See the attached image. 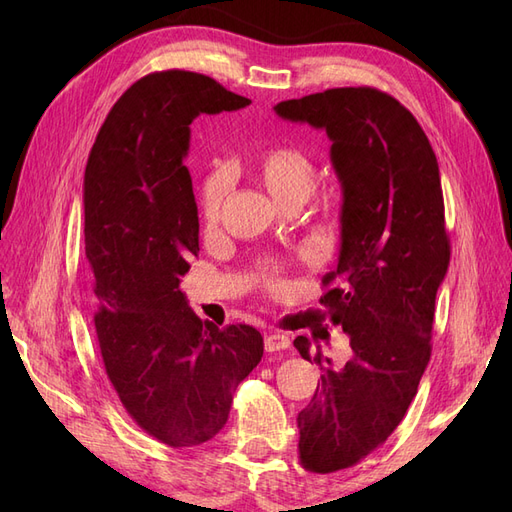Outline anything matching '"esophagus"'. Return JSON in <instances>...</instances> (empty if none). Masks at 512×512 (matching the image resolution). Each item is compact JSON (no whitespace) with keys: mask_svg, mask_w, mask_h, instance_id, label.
<instances>
[{"mask_svg":"<svg viewBox=\"0 0 512 512\" xmlns=\"http://www.w3.org/2000/svg\"><path fill=\"white\" fill-rule=\"evenodd\" d=\"M290 348V337L284 333H269L265 337V350L267 352H280Z\"/></svg>","mask_w":512,"mask_h":512,"instance_id":"34e87169","label":"esophagus"}]
</instances>
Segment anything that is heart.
<instances>
[{"mask_svg":"<svg viewBox=\"0 0 512 512\" xmlns=\"http://www.w3.org/2000/svg\"><path fill=\"white\" fill-rule=\"evenodd\" d=\"M256 173L277 203L286 207L292 203L301 205L312 194L318 170L312 156H307L305 151L297 147H271L258 156ZM228 179V168L215 166L203 181L198 207L200 215L207 222H215L220 215L222 200L228 192ZM265 284L273 292H280L284 288V280L275 267L265 269Z\"/></svg>","mask_w":512,"mask_h":512,"instance_id":"heart-1","label":"heart"}]
</instances>
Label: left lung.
<instances>
[{"label":"left lung","mask_w":512,"mask_h":512,"mask_svg":"<svg viewBox=\"0 0 512 512\" xmlns=\"http://www.w3.org/2000/svg\"><path fill=\"white\" fill-rule=\"evenodd\" d=\"M275 113L327 132L344 196L337 269L322 280L334 286L320 305L350 337L352 356L333 367L307 337L294 339L322 369L297 418L301 463L329 474L386 442L429 363L436 294L451 260L440 168L414 115L374 87L327 89L280 102Z\"/></svg>","instance_id":"left-lung-1"}]
</instances>
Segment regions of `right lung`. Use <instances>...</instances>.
Returning a JSON list of instances; mask_svg holds the SVG:
<instances>
[{
  "mask_svg": "<svg viewBox=\"0 0 512 512\" xmlns=\"http://www.w3.org/2000/svg\"><path fill=\"white\" fill-rule=\"evenodd\" d=\"M247 104L205 74H147L106 115L85 168V256L106 376L136 425L173 448L218 436L265 350L250 324L203 322L179 290L198 254L183 166L190 123Z\"/></svg>",
  "mask_w": 512,
  "mask_h": 512,
  "instance_id": "obj_1",
  "label": "right lung"
}]
</instances>
